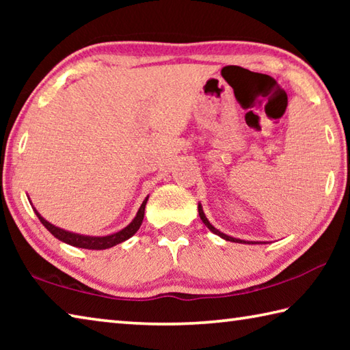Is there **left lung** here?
Instances as JSON below:
<instances>
[{"mask_svg": "<svg viewBox=\"0 0 350 350\" xmlns=\"http://www.w3.org/2000/svg\"><path fill=\"white\" fill-rule=\"evenodd\" d=\"M198 210H199V216H200V219H202V222L206 225V228L210 230V232H213L215 234H217V236H221L222 239H225V241H232V242H239V244H259V242H247V241H241V239H236V238H232V236H227L225 233H222V232H219L217 228H215L213 227V225L210 224V221L208 219H206V216L204 215V210H202V205L199 204V206H198Z\"/></svg>", "mask_w": 350, "mask_h": 350, "instance_id": "obj_1", "label": "left lung"}]
</instances>
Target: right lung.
<instances>
[{"label":"right lung","mask_w":350,"mask_h":350,"mask_svg":"<svg viewBox=\"0 0 350 350\" xmlns=\"http://www.w3.org/2000/svg\"><path fill=\"white\" fill-rule=\"evenodd\" d=\"M146 202H148V198L144 200V202H142L137 215H135L131 224L126 225V227L120 230V232L109 234V236H85V234L70 233V232H66V230L55 227V225H52L51 222H47L37 210H33V211H35V215L38 216L40 222L43 224L44 227L49 230V232L54 234L57 239L66 242V244H69V245H74L79 248H88V250H105V248H111L117 244H120V242H123V241L129 239L135 232H137L142 225V221H144Z\"/></svg>","instance_id":"1"}]
</instances>
